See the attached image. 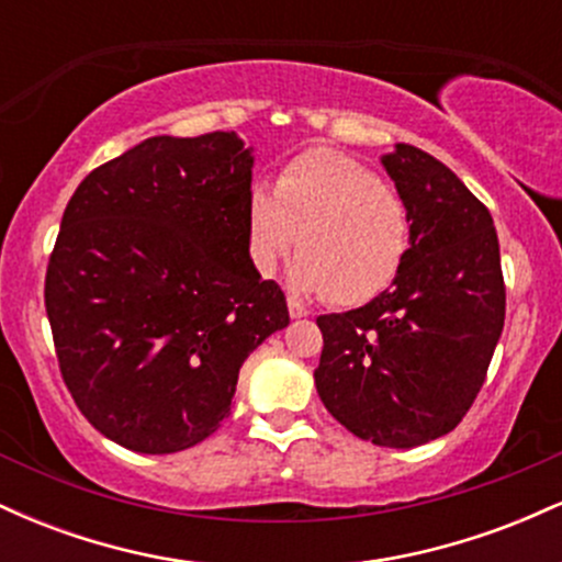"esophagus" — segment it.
I'll return each mask as SVG.
<instances>
[{"instance_id": "obj_1", "label": "esophagus", "mask_w": 562, "mask_h": 562, "mask_svg": "<svg viewBox=\"0 0 562 562\" xmlns=\"http://www.w3.org/2000/svg\"><path fill=\"white\" fill-rule=\"evenodd\" d=\"M288 312H290V317H293V319H301V317H306V314H308L306 306H303L299 299H293V295L288 299Z\"/></svg>"}]
</instances>
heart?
Masks as SVG:
<instances>
[{
	"mask_svg": "<svg viewBox=\"0 0 562 562\" xmlns=\"http://www.w3.org/2000/svg\"><path fill=\"white\" fill-rule=\"evenodd\" d=\"M299 240L293 285L359 306L396 280L409 250L404 198L344 153L306 150L282 169L277 187L248 192V254L272 277Z\"/></svg>",
	"mask_w": 562,
	"mask_h": 562,
	"instance_id": "obj_1",
	"label": "heart"
}]
</instances>
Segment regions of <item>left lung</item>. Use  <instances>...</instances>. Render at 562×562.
Instances as JSON below:
<instances>
[{
  "label": "left lung",
  "mask_w": 562,
  "mask_h": 562,
  "mask_svg": "<svg viewBox=\"0 0 562 562\" xmlns=\"http://www.w3.org/2000/svg\"><path fill=\"white\" fill-rule=\"evenodd\" d=\"M383 166L409 211V250L378 299L317 317L314 383L353 436L409 449L473 406L505 327V280L492 214L454 171L412 145Z\"/></svg>",
  "instance_id": "1"
}]
</instances>
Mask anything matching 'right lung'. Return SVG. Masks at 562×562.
Instances as JSON below:
<instances>
[{
  "label": "right lung",
  "instance_id": "1",
  "mask_svg": "<svg viewBox=\"0 0 562 562\" xmlns=\"http://www.w3.org/2000/svg\"><path fill=\"white\" fill-rule=\"evenodd\" d=\"M254 156L235 132L150 137L76 187L44 306L81 415L142 454L209 438L248 353L288 327L248 254Z\"/></svg>",
  "mask_w": 562,
  "mask_h": 562
}]
</instances>
